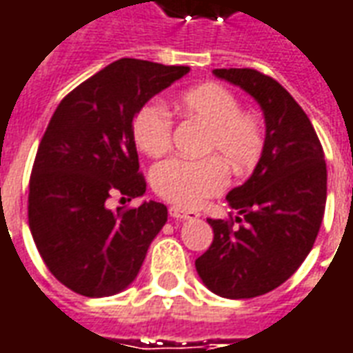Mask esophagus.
I'll list each match as a JSON object with an SVG mask.
<instances>
[{
	"instance_id": "obj_1",
	"label": "esophagus",
	"mask_w": 353,
	"mask_h": 353,
	"mask_svg": "<svg viewBox=\"0 0 353 353\" xmlns=\"http://www.w3.org/2000/svg\"><path fill=\"white\" fill-rule=\"evenodd\" d=\"M170 216L174 219H189L196 218L199 214L193 210H187V208H181V206H170Z\"/></svg>"
}]
</instances>
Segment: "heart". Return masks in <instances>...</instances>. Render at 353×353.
I'll return each mask as SVG.
<instances>
[{"instance_id": "heart-1", "label": "heart", "mask_w": 353, "mask_h": 353, "mask_svg": "<svg viewBox=\"0 0 353 353\" xmlns=\"http://www.w3.org/2000/svg\"><path fill=\"white\" fill-rule=\"evenodd\" d=\"M177 108L183 117L208 128L204 152L212 157L162 160L152 168V189L164 201L193 208L228 187L226 163L239 176L256 168L265 147V128L256 114L243 110L241 99L221 83H202L187 90L177 101ZM172 134L174 118L162 103L151 101L137 110L134 139L145 154H164L172 145Z\"/></svg>"}]
</instances>
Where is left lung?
I'll list each match as a JSON object with an SVG mask.
<instances>
[{
	"label": "left lung",
	"instance_id": "8db88e82",
	"mask_svg": "<svg viewBox=\"0 0 353 353\" xmlns=\"http://www.w3.org/2000/svg\"><path fill=\"white\" fill-rule=\"evenodd\" d=\"M214 74L260 103L265 147L250 179L229 191V218L208 219L214 241L194 265L219 296H262L283 285L314 246L327 202L325 154L307 114L277 80L254 68Z\"/></svg>",
	"mask_w": 353,
	"mask_h": 353
}]
</instances>
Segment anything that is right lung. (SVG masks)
<instances>
[{"label":"right lung","instance_id":"1","mask_svg":"<svg viewBox=\"0 0 353 353\" xmlns=\"http://www.w3.org/2000/svg\"><path fill=\"white\" fill-rule=\"evenodd\" d=\"M189 72L120 59L59 103L30 174L28 225L48 270L82 296H112L137 277L168 219L162 202L110 210L147 189L134 141L137 110Z\"/></svg>","mask_w":353,"mask_h":353}]
</instances>
